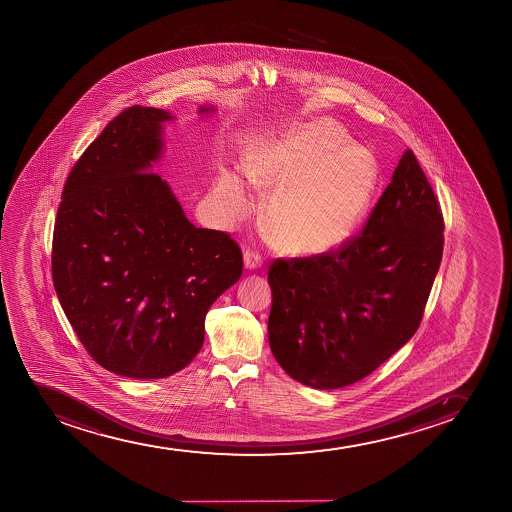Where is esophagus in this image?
Masks as SVG:
<instances>
[{
    "label": "esophagus",
    "mask_w": 512,
    "mask_h": 512,
    "mask_svg": "<svg viewBox=\"0 0 512 512\" xmlns=\"http://www.w3.org/2000/svg\"><path fill=\"white\" fill-rule=\"evenodd\" d=\"M244 265L249 270H256L259 266L263 265V258H261V254L258 251H253V249H246L244 251Z\"/></svg>",
    "instance_id": "34e87169"
}]
</instances>
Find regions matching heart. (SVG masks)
I'll list each match as a JSON object with an SVG mask.
<instances>
[{
  "label": "heart",
  "mask_w": 512,
  "mask_h": 512,
  "mask_svg": "<svg viewBox=\"0 0 512 512\" xmlns=\"http://www.w3.org/2000/svg\"><path fill=\"white\" fill-rule=\"evenodd\" d=\"M261 188H280L268 206L271 234L283 251L324 253L347 241L371 206L379 165L376 155L348 141L347 131L329 119L302 124L254 148L244 164ZM230 210L241 215L247 193L239 174L220 171Z\"/></svg>",
  "instance_id": "heart-1"
}]
</instances>
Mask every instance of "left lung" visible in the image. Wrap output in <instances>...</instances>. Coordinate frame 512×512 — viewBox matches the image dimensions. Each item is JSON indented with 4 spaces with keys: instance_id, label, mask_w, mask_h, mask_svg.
Listing matches in <instances>:
<instances>
[{
    "instance_id": "8db88e82",
    "label": "left lung",
    "mask_w": 512,
    "mask_h": 512,
    "mask_svg": "<svg viewBox=\"0 0 512 512\" xmlns=\"http://www.w3.org/2000/svg\"><path fill=\"white\" fill-rule=\"evenodd\" d=\"M444 247V218L406 150L360 234L268 271L270 348L295 381L336 389L364 379L422 323Z\"/></svg>"
}]
</instances>
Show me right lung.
Masks as SVG:
<instances>
[{
    "mask_svg": "<svg viewBox=\"0 0 512 512\" xmlns=\"http://www.w3.org/2000/svg\"><path fill=\"white\" fill-rule=\"evenodd\" d=\"M171 119L155 107L119 112L73 165L54 224L66 318L97 364L133 379L184 369L203 347L206 312L242 275L237 242L196 229L152 171Z\"/></svg>",
    "mask_w": 512,
    "mask_h": 512,
    "instance_id": "obj_1",
    "label": "right lung"
}]
</instances>
